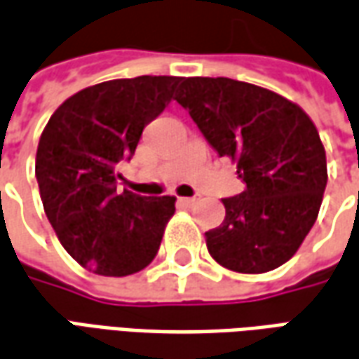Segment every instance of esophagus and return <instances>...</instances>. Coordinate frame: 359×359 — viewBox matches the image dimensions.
Returning <instances> with one entry per match:
<instances>
[{
  "instance_id": "esophagus-1",
  "label": "esophagus",
  "mask_w": 359,
  "mask_h": 359,
  "mask_svg": "<svg viewBox=\"0 0 359 359\" xmlns=\"http://www.w3.org/2000/svg\"><path fill=\"white\" fill-rule=\"evenodd\" d=\"M180 201L184 205H195L197 201H201V197H199V195H195V197H182Z\"/></svg>"
}]
</instances>
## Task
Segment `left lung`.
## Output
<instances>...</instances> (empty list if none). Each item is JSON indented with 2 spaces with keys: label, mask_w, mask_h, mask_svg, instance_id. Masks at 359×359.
Segmentation results:
<instances>
[{
  "label": "left lung",
  "mask_w": 359,
  "mask_h": 359,
  "mask_svg": "<svg viewBox=\"0 0 359 359\" xmlns=\"http://www.w3.org/2000/svg\"><path fill=\"white\" fill-rule=\"evenodd\" d=\"M175 101L246 184L222 199L221 226L205 232L209 254L241 273L279 268L313 229L328 180L313 121L278 93L231 78H184Z\"/></svg>",
  "instance_id": "1"
}]
</instances>
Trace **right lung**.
<instances>
[{"mask_svg": "<svg viewBox=\"0 0 359 359\" xmlns=\"http://www.w3.org/2000/svg\"><path fill=\"white\" fill-rule=\"evenodd\" d=\"M182 78L138 76L78 91L44 127L34 175L64 250L97 276L123 278L156 258L175 197L117 187V165L174 100Z\"/></svg>", "mask_w": 359, "mask_h": 359, "instance_id": "right-lung-1", "label": "right lung"}]
</instances>
